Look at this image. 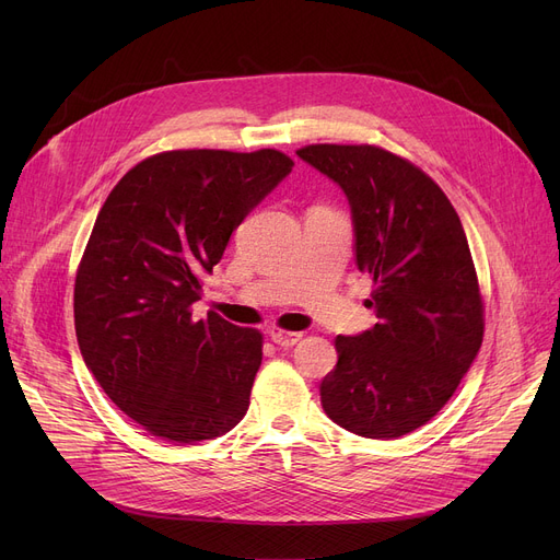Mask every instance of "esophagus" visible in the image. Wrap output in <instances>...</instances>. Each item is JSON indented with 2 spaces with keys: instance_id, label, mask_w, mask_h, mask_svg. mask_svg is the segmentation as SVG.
Listing matches in <instances>:
<instances>
[{
  "instance_id": "esophagus-1",
  "label": "esophagus",
  "mask_w": 560,
  "mask_h": 560,
  "mask_svg": "<svg viewBox=\"0 0 560 560\" xmlns=\"http://www.w3.org/2000/svg\"><path fill=\"white\" fill-rule=\"evenodd\" d=\"M270 340L275 345H279V347H292V345H298L302 340V334H298V331H283L279 327H272L270 329Z\"/></svg>"
}]
</instances>
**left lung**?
<instances>
[{
  "label": "left lung",
  "mask_w": 560,
  "mask_h": 560,
  "mask_svg": "<svg viewBox=\"0 0 560 560\" xmlns=\"http://www.w3.org/2000/svg\"><path fill=\"white\" fill-rule=\"evenodd\" d=\"M298 156L340 186L354 254L372 275L376 325L338 336L322 378L325 413L342 429L390 440L427 424L475 363L483 304L458 213L420 167L372 144H308Z\"/></svg>",
  "instance_id": "left-lung-1"
}]
</instances>
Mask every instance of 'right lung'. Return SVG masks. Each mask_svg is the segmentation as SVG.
<instances>
[{"label":"right lung","mask_w":560,"mask_h":560,"mask_svg":"<svg viewBox=\"0 0 560 560\" xmlns=\"http://www.w3.org/2000/svg\"><path fill=\"white\" fill-rule=\"evenodd\" d=\"M292 165L277 150L163 152L106 197L77 272L74 329L102 390L152 435L192 445L245 418L262 338L190 306Z\"/></svg>","instance_id":"add662e5"}]
</instances>
